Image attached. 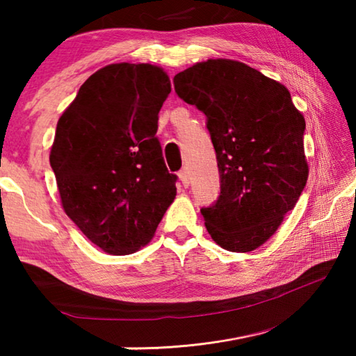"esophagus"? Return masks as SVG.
Instances as JSON below:
<instances>
[{"mask_svg":"<svg viewBox=\"0 0 356 356\" xmlns=\"http://www.w3.org/2000/svg\"><path fill=\"white\" fill-rule=\"evenodd\" d=\"M179 179H180V182H182L185 188L190 185V172H188V170H186V168H184V170L179 171Z\"/></svg>","mask_w":356,"mask_h":356,"instance_id":"34e87169","label":"esophagus"}]
</instances>
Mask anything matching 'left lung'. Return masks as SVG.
<instances>
[{
  "instance_id": "obj_1",
  "label": "left lung",
  "mask_w": 356,
  "mask_h": 356,
  "mask_svg": "<svg viewBox=\"0 0 356 356\" xmlns=\"http://www.w3.org/2000/svg\"><path fill=\"white\" fill-rule=\"evenodd\" d=\"M172 81L206 114L218 161L220 196L201 209L207 231L227 251L256 250L305 190V119L286 86L238 61L209 59Z\"/></svg>"
}]
</instances>
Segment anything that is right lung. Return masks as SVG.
Wrapping results in <instances>:
<instances>
[{
    "label": "right lung",
    "instance_id": "right-lung-1",
    "mask_svg": "<svg viewBox=\"0 0 356 356\" xmlns=\"http://www.w3.org/2000/svg\"><path fill=\"white\" fill-rule=\"evenodd\" d=\"M170 78L150 64H111L81 84L58 120L50 165L65 213L94 245L130 254L152 238L176 196L159 138Z\"/></svg>",
    "mask_w": 356,
    "mask_h": 356
}]
</instances>
